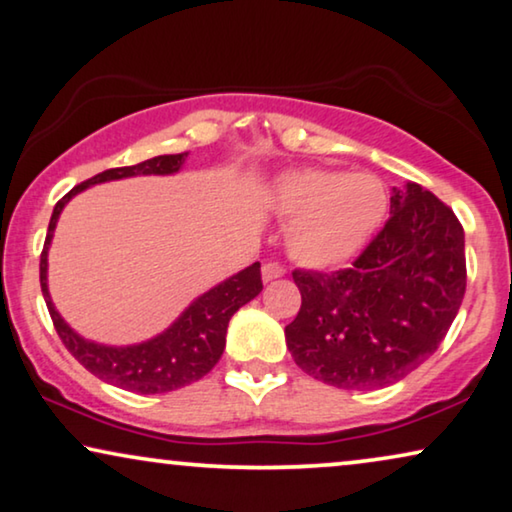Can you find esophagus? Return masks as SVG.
Wrapping results in <instances>:
<instances>
[{"label":"esophagus","mask_w":512,"mask_h":512,"mask_svg":"<svg viewBox=\"0 0 512 512\" xmlns=\"http://www.w3.org/2000/svg\"><path fill=\"white\" fill-rule=\"evenodd\" d=\"M280 276H285V266L278 264V262H266L262 266V278L264 283H269V280H276Z\"/></svg>","instance_id":"34e87169"}]
</instances>
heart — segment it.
I'll use <instances>...</instances> for the list:
<instances>
[{
	"instance_id": "obj_1",
	"label": "heart",
	"mask_w": 512,
	"mask_h": 512,
	"mask_svg": "<svg viewBox=\"0 0 512 512\" xmlns=\"http://www.w3.org/2000/svg\"><path fill=\"white\" fill-rule=\"evenodd\" d=\"M271 201L280 218L290 220V255L311 269H334L373 239L390 197L385 183L371 174L308 167L280 176Z\"/></svg>"
}]
</instances>
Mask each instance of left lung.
<instances>
[{
  "label": "left lung",
  "mask_w": 512,
  "mask_h": 512,
  "mask_svg": "<svg viewBox=\"0 0 512 512\" xmlns=\"http://www.w3.org/2000/svg\"><path fill=\"white\" fill-rule=\"evenodd\" d=\"M390 220L350 269H294L301 308L285 343L301 371L341 390H376L434 355L466 292L464 229L417 183L394 187Z\"/></svg>",
  "instance_id": "obj_1"
}]
</instances>
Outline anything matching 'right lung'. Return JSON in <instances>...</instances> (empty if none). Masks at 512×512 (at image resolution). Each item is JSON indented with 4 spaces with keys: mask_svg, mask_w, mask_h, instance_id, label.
I'll return each instance as SVG.
<instances>
[{
    "mask_svg": "<svg viewBox=\"0 0 512 512\" xmlns=\"http://www.w3.org/2000/svg\"><path fill=\"white\" fill-rule=\"evenodd\" d=\"M187 153L178 155H157L153 160H146L134 167L106 169L102 174L88 178V181L76 185L64 197L57 201L48 222L46 243H43L39 280L41 292L46 299L50 320H53L57 336L62 338L64 348L88 369L92 376H97L104 383H111L122 390L139 392V394H162L174 392L178 387H185L194 380L204 378L208 371L218 364L225 350V334L232 315L246 306L250 299H255L262 292V273L259 262L250 264L248 269L234 273L232 278L222 280L213 290H208L192 301L185 308L174 325L164 329L150 341L136 345H102L88 338L78 336L62 315L55 311L48 292V246L53 239L57 218L62 208L69 204L71 197L83 192L85 187L118 181L129 176H169L181 171Z\"/></svg>",
    "mask_w": 512,
    "mask_h": 512,
    "instance_id": "add662e5",
    "label": "right lung"
}]
</instances>
